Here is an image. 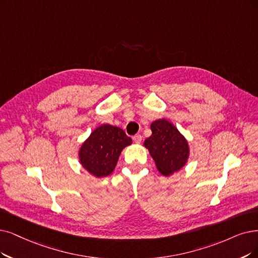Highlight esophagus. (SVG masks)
<instances>
[{
    "label": "esophagus",
    "mask_w": 258,
    "mask_h": 258,
    "mask_svg": "<svg viewBox=\"0 0 258 258\" xmlns=\"http://www.w3.org/2000/svg\"><path fill=\"white\" fill-rule=\"evenodd\" d=\"M133 141H135L138 144H140L142 142V136L141 135H136L135 137H133Z\"/></svg>",
    "instance_id": "esophagus-1"
}]
</instances>
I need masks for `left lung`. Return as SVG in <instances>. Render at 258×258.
Listing matches in <instances>:
<instances>
[{
	"label": "left lung",
	"instance_id": "obj_1",
	"mask_svg": "<svg viewBox=\"0 0 258 258\" xmlns=\"http://www.w3.org/2000/svg\"><path fill=\"white\" fill-rule=\"evenodd\" d=\"M152 135L145 140L146 148L156 162L157 168L164 176L181 169L188 159V144L186 140L166 119H158L151 123Z\"/></svg>",
	"mask_w": 258,
	"mask_h": 258
}]
</instances>
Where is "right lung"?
I'll use <instances>...</instances> for the list:
<instances>
[{"instance_id": "right-lung-1", "label": "right lung", "mask_w": 258, "mask_h": 258, "mask_svg": "<svg viewBox=\"0 0 258 258\" xmlns=\"http://www.w3.org/2000/svg\"><path fill=\"white\" fill-rule=\"evenodd\" d=\"M131 143V138L120 128L101 125L82 144L80 163L93 176L107 177L114 170L121 150Z\"/></svg>"}]
</instances>
